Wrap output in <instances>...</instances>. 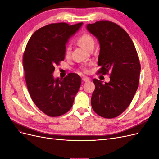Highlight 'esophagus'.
Wrapping results in <instances>:
<instances>
[{"mask_svg":"<svg viewBox=\"0 0 159 159\" xmlns=\"http://www.w3.org/2000/svg\"><path fill=\"white\" fill-rule=\"evenodd\" d=\"M82 80H83V81H85V82H86V81H89L90 80V79L88 78V77H83Z\"/></svg>","mask_w":159,"mask_h":159,"instance_id":"34e87169","label":"esophagus"}]
</instances>
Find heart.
<instances>
[{
	"label": "heart",
	"mask_w": 159,
	"mask_h": 159,
	"mask_svg": "<svg viewBox=\"0 0 159 159\" xmlns=\"http://www.w3.org/2000/svg\"><path fill=\"white\" fill-rule=\"evenodd\" d=\"M78 43L80 44L81 46H82L84 48L87 50H89L91 48L94 47L95 45V40L93 39V38L91 36L90 34L88 33H84L83 34H81L79 38H78ZM70 51L71 48L70 46H68L66 49V52L65 54L66 56H69L70 54ZM82 70L84 72H87L88 70L84 68H82Z\"/></svg>",
	"instance_id": "obj_1"
}]
</instances>
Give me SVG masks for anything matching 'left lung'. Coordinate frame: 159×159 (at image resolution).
<instances>
[{
  "label": "left lung",
  "instance_id": "obj_1",
  "mask_svg": "<svg viewBox=\"0 0 159 159\" xmlns=\"http://www.w3.org/2000/svg\"><path fill=\"white\" fill-rule=\"evenodd\" d=\"M87 28L100 44L97 74L110 75L109 82L104 84L93 79L91 107L101 117H116L129 107L138 88L141 64L137 52L127 32L117 24L98 21Z\"/></svg>",
  "mask_w": 159,
  "mask_h": 159
}]
</instances>
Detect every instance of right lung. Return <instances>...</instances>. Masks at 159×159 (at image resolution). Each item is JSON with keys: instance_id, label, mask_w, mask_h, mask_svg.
Wrapping results in <instances>:
<instances>
[{"instance_id": "1", "label": "right lung", "mask_w": 159, "mask_h": 159, "mask_svg": "<svg viewBox=\"0 0 159 159\" xmlns=\"http://www.w3.org/2000/svg\"><path fill=\"white\" fill-rule=\"evenodd\" d=\"M83 22L50 24L40 28L28 40L23 54V66L28 92L37 107L50 117H58L71 108L80 88V76L70 73L54 79L55 66L64 61L66 44Z\"/></svg>"}]
</instances>
